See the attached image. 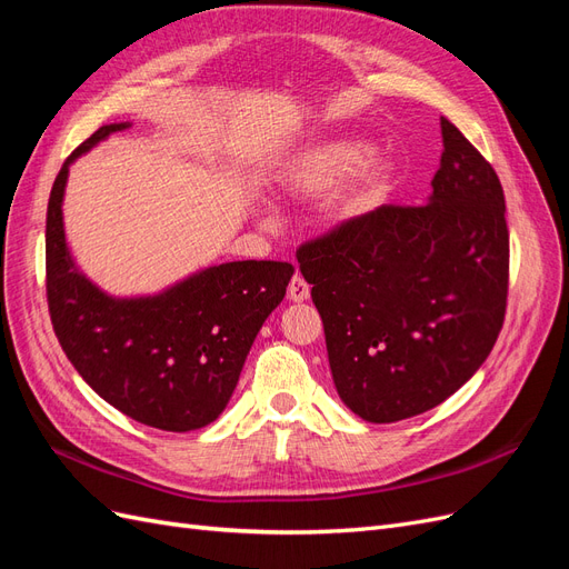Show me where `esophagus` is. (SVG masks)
Wrapping results in <instances>:
<instances>
[{
  "instance_id": "esophagus-1",
  "label": "esophagus",
  "mask_w": 569,
  "mask_h": 569,
  "mask_svg": "<svg viewBox=\"0 0 569 569\" xmlns=\"http://www.w3.org/2000/svg\"><path fill=\"white\" fill-rule=\"evenodd\" d=\"M287 295L291 301H306L308 297H311V287H308V282L301 278V274H295L287 287Z\"/></svg>"
}]
</instances>
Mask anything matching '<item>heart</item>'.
<instances>
[{
    "label": "heart",
    "instance_id": "obj_1",
    "mask_svg": "<svg viewBox=\"0 0 569 569\" xmlns=\"http://www.w3.org/2000/svg\"><path fill=\"white\" fill-rule=\"evenodd\" d=\"M366 147L358 142H327L308 149L291 161L282 178V192L297 199H316L347 180L356 167V176L335 199V213L341 218L366 211L380 194L385 170L377 161H366Z\"/></svg>",
    "mask_w": 569,
    "mask_h": 569
}]
</instances>
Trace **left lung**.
Returning <instances> with one entry per match:
<instances>
[{
    "label": "left lung",
    "mask_w": 569,
    "mask_h": 569,
    "mask_svg": "<svg viewBox=\"0 0 569 569\" xmlns=\"http://www.w3.org/2000/svg\"><path fill=\"white\" fill-rule=\"evenodd\" d=\"M441 134L427 203H385L297 249L335 387L368 422L406 420L449 399L506 320L501 180L451 120L441 118Z\"/></svg>",
    "instance_id": "obj_1"
}]
</instances>
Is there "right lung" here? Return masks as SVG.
<instances>
[{
	"instance_id": "1",
	"label": "right lung",
	"mask_w": 569,
	"mask_h": 569,
	"mask_svg": "<svg viewBox=\"0 0 569 569\" xmlns=\"http://www.w3.org/2000/svg\"><path fill=\"white\" fill-rule=\"evenodd\" d=\"M126 123L101 126L61 166L47 206V306L80 377L128 418L189 432L228 406L251 343L284 299L295 266L234 261L206 268L159 297L111 299L80 274L66 247L68 166Z\"/></svg>"
}]
</instances>
